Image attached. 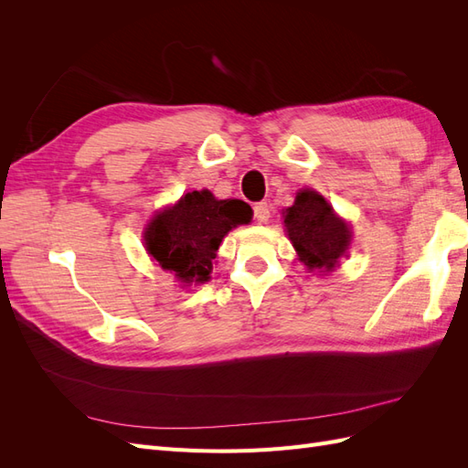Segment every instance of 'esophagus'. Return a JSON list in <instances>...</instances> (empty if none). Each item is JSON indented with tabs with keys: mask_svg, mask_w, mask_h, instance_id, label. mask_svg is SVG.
<instances>
[{
	"mask_svg": "<svg viewBox=\"0 0 468 468\" xmlns=\"http://www.w3.org/2000/svg\"><path fill=\"white\" fill-rule=\"evenodd\" d=\"M253 217H256L258 222H267L269 217H271V207H269L265 201L253 205Z\"/></svg>",
	"mask_w": 468,
	"mask_h": 468,
	"instance_id": "obj_1",
	"label": "esophagus"
}]
</instances>
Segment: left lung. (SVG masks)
Returning a JSON list of instances; mask_svg holds the SVG:
<instances>
[{
  "label": "left lung",
  "mask_w": 468,
  "mask_h": 468,
  "mask_svg": "<svg viewBox=\"0 0 468 468\" xmlns=\"http://www.w3.org/2000/svg\"><path fill=\"white\" fill-rule=\"evenodd\" d=\"M282 217L289 239L310 271H330L346 256L351 242L349 226L335 217L334 208L316 191H301Z\"/></svg>",
  "instance_id": "left-lung-1"
}]
</instances>
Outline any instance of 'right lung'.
<instances>
[{"instance_id": "1", "label": "right lung", "mask_w": 468, "mask_h": 468, "mask_svg": "<svg viewBox=\"0 0 468 468\" xmlns=\"http://www.w3.org/2000/svg\"><path fill=\"white\" fill-rule=\"evenodd\" d=\"M251 220V208L239 199L218 201L210 191H193L155 215L146 229V250L183 282L208 281L222 238Z\"/></svg>"}]
</instances>
